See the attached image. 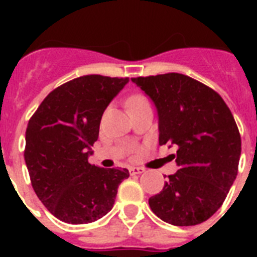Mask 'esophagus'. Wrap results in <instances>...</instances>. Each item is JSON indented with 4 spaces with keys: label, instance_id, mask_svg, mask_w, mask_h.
Listing matches in <instances>:
<instances>
[{
    "label": "esophagus",
    "instance_id": "34e87169",
    "mask_svg": "<svg viewBox=\"0 0 257 257\" xmlns=\"http://www.w3.org/2000/svg\"><path fill=\"white\" fill-rule=\"evenodd\" d=\"M144 168H140V167H131L129 168V172H131V175H141L143 172H144Z\"/></svg>",
    "mask_w": 257,
    "mask_h": 257
}]
</instances>
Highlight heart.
<instances>
[{
  "mask_svg": "<svg viewBox=\"0 0 257 257\" xmlns=\"http://www.w3.org/2000/svg\"><path fill=\"white\" fill-rule=\"evenodd\" d=\"M145 102H147V100H145L144 97L135 96L129 100V106H133V105H139V104H145Z\"/></svg>",
  "mask_w": 257,
  "mask_h": 257,
  "instance_id": "obj_1",
  "label": "heart"
}]
</instances>
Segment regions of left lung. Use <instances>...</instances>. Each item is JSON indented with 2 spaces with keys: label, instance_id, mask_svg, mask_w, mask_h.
<instances>
[{
  "label": "left lung",
  "instance_id": "left-lung-1",
  "mask_svg": "<svg viewBox=\"0 0 257 257\" xmlns=\"http://www.w3.org/2000/svg\"><path fill=\"white\" fill-rule=\"evenodd\" d=\"M155 105L159 143L175 147L179 167L149 207L163 221L187 227L215 213L237 176L241 140L221 97L193 78L167 73L132 78Z\"/></svg>",
  "mask_w": 257,
  "mask_h": 257
}]
</instances>
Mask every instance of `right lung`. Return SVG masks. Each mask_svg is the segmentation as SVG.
<instances>
[{
    "label": "right lung",
    "instance_id": "obj_1",
    "mask_svg": "<svg viewBox=\"0 0 257 257\" xmlns=\"http://www.w3.org/2000/svg\"><path fill=\"white\" fill-rule=\"evenodd\" d=\"M129 78L90 74L50 92L26 128L25 163L36 195L68 224H88L113 208L126 168L89 164L102 113Z\"/></svg>",
    "mask_w": 257,
    "mask_h": 257
}]
</instances>
